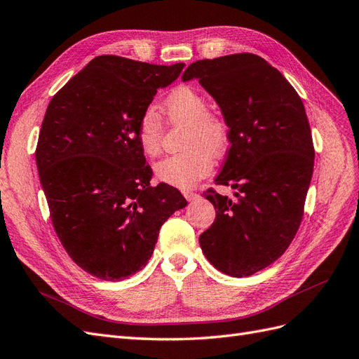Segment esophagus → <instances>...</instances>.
Wrapping results in <instances>:
<instances>
[{
  "instance_id": "1",
  "label": "esophagus",
  "mask_w": 359,
  "mask_h": 359,
  "mask_svg": "<svg viewBox=\"0 0 359 359\" xmlns=\"http://www.w3.org/2000/svg\"><path fill=\"white\" fill-rule=\"evenodd\" d=\"M184 198L187 201H194L196 198H199V194L196 191H184Z\"/></svg>"
}]
</instances>
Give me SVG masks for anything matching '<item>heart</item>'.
<instances>
[{"label": "heart", "mask_w": 359, "mask_h": 359, "mask_svg": "<svg viewBox=\"0 0 359 359\" xmlns=\"http://www.w3.org/2000/svg\"><path fill=\"white\" fill-rule=\"evenodd\" d=\"M173 121L190 124L184 151L157 161L154 172L158 180L178 189H191L212 169V157H220L227 147V128L220 118L210 114L206 97L190 86L173 91L165 103ZM137 140L144 153L154 157L161 147V123L154 107H148L139 119Z\"/></svg>", "instance_id": "obj_1"}]
</instances>
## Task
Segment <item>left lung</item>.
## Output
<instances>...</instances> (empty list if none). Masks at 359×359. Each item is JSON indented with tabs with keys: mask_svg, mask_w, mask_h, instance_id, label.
Listing matches in <instances>:
<instances>
[{
	"mask_svg": "<svg viewBox=\"0 0 359 359\" xmlns=\"http://www.w3.org/2000/svg\"><path fill=\"white\" fill-rule=\"evenodd\" d=\"M196 79L229 127L227 157L208 190L215 220L199 236L205 257L222 273L248 277L286 252L302 220L314 149L306 109L293 86L255 53L193 62L182 81Z\"/></svg>",
	"mask_w": 359,
	"mask_h": 359,
	"instance_id": "obj_1",
	"label": "left lung"
}]
</instances>
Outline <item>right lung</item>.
Segmentation results:
<instances>
[{"label":"right lung","mask_w":359,"mask_h":359,"mask_svg":"<svg viewBox=\"0 0 359 359\" xmlns=\"http://www.w3.org/2000/svg\"><path fill=\"white\" fill-rule=\"evenodd\" d=\"M184 62L95 57L50 100L36 149L41 189L62 247L91 276L118 281L153 255L161 224L187 201L151 186L139 119Z\"/></svg>","instance_id":"1"}]
</instances>
